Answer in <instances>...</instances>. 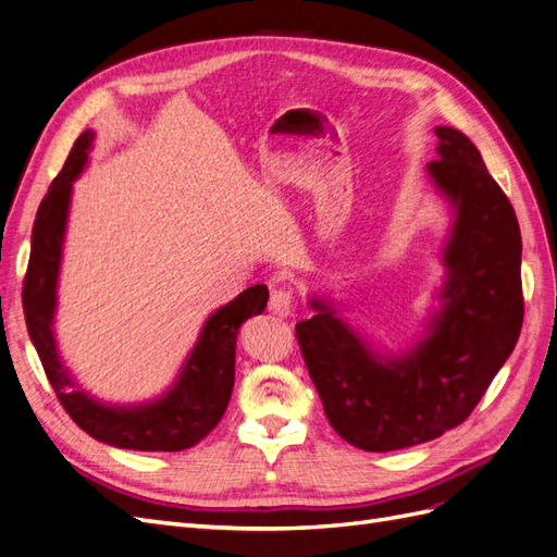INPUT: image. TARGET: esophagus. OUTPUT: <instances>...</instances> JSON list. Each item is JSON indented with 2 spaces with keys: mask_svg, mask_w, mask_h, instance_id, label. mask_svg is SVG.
Wrapping results in <instances>:
<instances>
[{
  "mask_svg": "<svg viewBox=\"0 0 557 557\" xmlns=\"http://www.w3.org/2000/svg\"><path fill=\"white\" fill-rule=\"evenodd\" d=\"M269 311L278 318L293 315V295L288 290H274L269 299Z\"/></svg>",
  "mask_w": 557,
  "mask_h": 557,
  "instance_id": "1",
  "label": "esophagus"
}]
</instances>
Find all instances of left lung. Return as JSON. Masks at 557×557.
<instances>
[{
  "label": "left lung",
  "instance_id": "left-lung-1",
  "mask_svg": "<svg viewBox=\"0 0 557 557\" xmlns=\"http://www.w3.org/2000/svg\"><path fill=\"white\" fill-rule=\"evenodd\" d=\"M434 134L428 176L450 209V227L440 250V305L423 334L397 352L381 350L325 293H311L315 315L295 325L330 425L372 453L425 444L460 425L522 327V244L511 201L460 129L440 125Z\"/></svg>",
  "mask_w": 557,
  "mask_h": 557
}]
</instances>
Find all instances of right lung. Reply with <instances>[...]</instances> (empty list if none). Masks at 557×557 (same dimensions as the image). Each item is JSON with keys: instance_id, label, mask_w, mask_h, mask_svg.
I'll list each match as a JSON object with an SVG mask.
<instances>
[{"instance_id": "add662e5", "label": "right lung", "mask_w": 557, "mask_h": 557, "mask_svg": "<svg viewBox=\"0 0 557 557\" xmlns=\"http://www.w3.org/2000/svg\"><path fill=\"white\" fill-rule=\"evenodd\" d=\"M97 134L86 129L74 141L62 172L50 183L32 227V252L23 288L29 339L46 376L74 423L92 440L127 450H183L199 444L223 418L234 387L237 334L248 318L267 307V285H252L215 309L199 330L176 379L153 399L104 401L78 383L62 358L55 336L58 285L70 223L74 181L86 172Z\"/></svg>"}]
</instances>
